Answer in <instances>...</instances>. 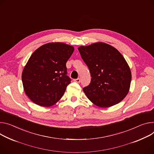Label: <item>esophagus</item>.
<instances>
[{"instance_id": "34e87169", "label": "esophagus", "mask_w": 154, "mask_h": 154, "mask_svg": "<svg viewBox=\"0 0 154 154\" xmlns=\"http://www.w3.org/2000/svg\"><path fill=\"white\" fill-rule=\"evenodd\" d=\"M74 81L75 82H77V83H80V78H78V79H74Z\"/></svg>"}]
</instances>
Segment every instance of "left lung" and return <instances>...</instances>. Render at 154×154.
<instances>
[{
  "mask_svg": "<svg viewBox=\"0 0 154 154\" xmlns=\"http://www.w3.org/2000/svg\"><path fill=\"white\" fill-rule=\"evenodd\" d=\"M78 50L91 76L90 85L83 88L90 101L104 108L122 101L131 81L130 67L122 54L103 42L81 46Z\"/></svg>",
  "mask_w": 154,
  "mask_h": 154,
  "instance_id": "1",
  "label": "left lung"
}]
</instances>
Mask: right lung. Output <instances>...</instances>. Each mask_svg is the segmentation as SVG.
I'll list each match as a JSON object with an SVG mask.
<instances>
[{
  "label": "right lung",
  "mask_w": 154,
  "mask_h": 154,
  "mask_svg": "<svg viewBox=\"0 0 154 154\" xmlns=\"http://www.w3.org/2000/svg\"><path fill=\"white\" fill-rule=\"evenodd\" d=\"M74 51L72 46L52 42L32 54L23 71L22 82L25 93L33 103L50 107L61 98L71 83L66 64Z\"/></svg>",
  "instance_id": "obj_1"
}]
</instances>
